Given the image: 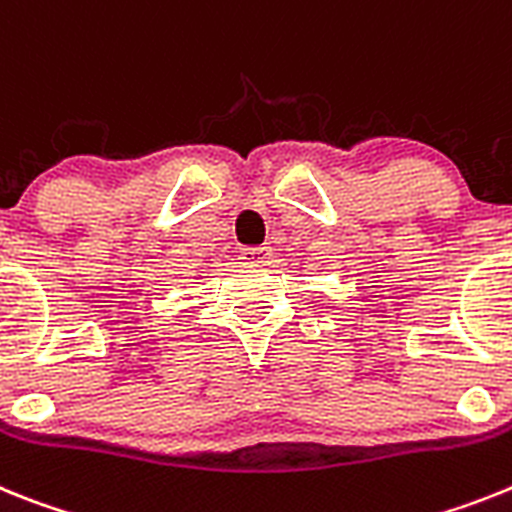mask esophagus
Returning a JSON list of instances; mask_svg holds the SVG:
<instances>
[{
	"label": "esophagus",
	"instance_id": "esophagus-1",
	"mask_svg": "<svg viewBox=\"0 0 512 512\" xmlns=\"http://www.w3.org/2000/svg\"><path fill=\"white\" fill-rule=\"evenodd\" d=\"M270 257H273L270 247H247V250H242L239 260L247 262V265H265V262H270Z\"/></svg>",
	"mask_w": 512,
	"mask_h": 512
}]
</instances>
